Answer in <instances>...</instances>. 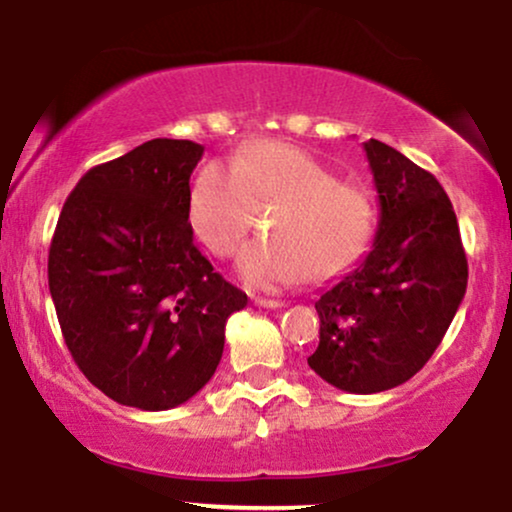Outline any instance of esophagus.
Wrapping results in <instances>:
<instances>
[{
  "instance_id": "obj_1",
  "label": "esophagus",
  "mask_w": 512,
  "mask_h": 512,
  "mask_svg": "<svg viewBox=\"0 0 512 512\" xmlns=\"http://www.w3.org/2000/svg\"><path fill=\"white\" fill-rule=\"evenodd\" d=\"M254 304L261 306V309H282V306H285L282 299H266V297H256Z\"/></svg>"
}]
</instances>
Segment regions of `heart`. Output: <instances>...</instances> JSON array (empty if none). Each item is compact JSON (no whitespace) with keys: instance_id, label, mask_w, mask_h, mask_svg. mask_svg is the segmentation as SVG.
<instances>
[{"instance_id":"1","label":"heart","mask_w":512,"mask_h":512,"mask_svg":"<svg viewBox=\"0 0 512 512\" xmlns=\"http://www.w3.org/2000/svg\"><path fill=\"white\" fill-rule=\"evenodd\" d=\"M266 232L239 254L237 275L251 290L275 292L309 275L330 280L362 258L374 237L376 210L359 186L306 150L282 141H258L230 165L206 162L191 179L186 218L213 256L227 258L270 210Z\"/></svg>"}]
</instances>
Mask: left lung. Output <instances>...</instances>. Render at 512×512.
<instances>
[{"label":"left lung","instance_id":"left-lung-1","mask_svg":"<svg viewBox=\"0 0 512 512\" xmlns=\"http://www.w3.org/2000/svg\"><path fill=\"white\" fill-rule=\"evenodd\" d=\"M378 194L371 251L316 299L318 347L309 366L347 393L410 381L441 345L467 290V258L450 198L431 172L369 138Z\"/></svg>","mask_w":512,"mask_h":512}]
</instances>
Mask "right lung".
Returning <instances> with one entry per match:
<instances>
[{
	"mask_svg": "<svg viewBox=\"0 0 512 512\" xmlns=\"http://www.w3.org/2000/svg\"><path fill=\"white\" fill-rule=\"evenodd\" d=\"M203 146L153 138L93 167L66 198L47 278L83 376L107 398L172 410L210 381L246 294L194 246L186 196Z\"/></svg>",
	"mask_w": 512,
	"mask_h": 512,
	"instance_id": "right-lung-1",
	"label": "right lung"
}]
</instances>
